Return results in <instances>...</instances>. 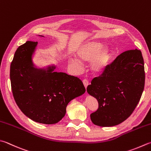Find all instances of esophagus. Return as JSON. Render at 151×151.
I'll list each match as a JSON object with an SVG mask.
<instances>
[{
    "label": "esophagus",
    "instance_id": "1",
    "mask_svg": "<svg viewBox=\"0 0 151 151\" xmlns=\"http://www.w3.org/2000/svg\"><path fill=\"white\" fill-rule=\"evenodd\" d=\"M83 83L84 85V87H85V89H87L88 85H89V81H88L87 79H84L83 81Z\"/></svg>",
    "mask_w": 151,
    "mask_h": 151
}]
</instances>
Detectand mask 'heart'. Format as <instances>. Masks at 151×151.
I'll list each match as a JSON object with an SVG mask.
<instances>
[{"instance_id":"heart-1","label":"heart","mask_w":151,"mask_h":151,"mask_svg":"<svg viewBox=\"0 0 151 151\" xmlns=\"http://www.w3.org/2000/svg\"><path fill=\"white\" fill-rule=\"evenodd\" d=\"M95 41H87L80 45L76 50V56L78 58L71 57L68 64L77 72L82 70V63H89L91 72L93 74L101 75L109 66L111 60V51L107 47Z\"/></svg>"}]
</instances>
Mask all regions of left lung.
Here are the masks:
<instances>
[{
  "label": "left lung",
  "mask_w": 151,
  "mask_h": 151,
  "mask_svg": "<svg viewBox=\"0 0 151 151\" xmlns=\"http://www.w3.org/2000/svg\"><path fill=\"white\" fill-rule=\"evenodd\" d=\"M145 79L141 50H127L117 56L87 88V93L99 102L98 110L90 115L93 123L111 127L129 118L140 100Z\"/></svg>",
  "instance_id": "8db88e82"
}]
</instances>
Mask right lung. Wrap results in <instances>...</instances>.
Returning a JSON list of instances; mask_svg holds the SVG:
<instances>
[{"instance_id":"obj_1","label":"right lung","mask_w":151,"mask_h":151,"mask_svg":"<svg viewBox=\"0 0 151 151\" xmlns=\"http://www.w3.org/2000/svg\"><path fill=\"white\" fill-rule=\"evenodd\" d=\"M37 43L27 41L17 49L10 65L11 87L25 116L38 123L54 124L64 118L68 104L84 94L85 88L77 77L55 72V65L37 68L32 57Z\"/></svg>"}]
</instances>
